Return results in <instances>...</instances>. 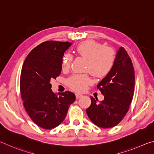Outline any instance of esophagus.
Masks as SVG:
<instances>
[{"label":"esophagus","instance_id":"esophagus-1","mask_svg":"<svg viewBox=\"0 0 154 154\" xmlns=\"http://www.w3.org/2000/svg\"><path fill=\"white\" fill-rule=\"evenodd\" d=\"M82 96L83 95L82 94H79V93H76V94H75V96H76L77 98H79L82 97Z\"/></svg>","mask_w":154,"mask_h":154}]
</instances>
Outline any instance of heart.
Here are the masks:
<instances>
[{"mask_svg":"<svg viewBox=\"0 0 154 154\" xmlns=\"http://www.w3.org/2000/svg\"><path fill=\"white\" fill-rule=\"evenodd\" d=\"M79 56L87 59L85 70L96 77H104L113 69L116 60V54L113 49L103 47L100 43L93 40H87L79 43L76 48ZM72 57L65 54L62 58V67L64 70L71 66ZM92 80L88 74L74 75L68 80L69 86L77 92H82L90 85Z\"/></svg>","mask_w":154,"mask_h":154,"instance_id":"heart-1","label":"heart"}]
</instances>
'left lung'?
I'll list each match as a JSON object with an SVG mask.
<instances>
[{
  "instance_id": "left-lung-1",
  "label": "left lung",
  "mask_w": 154,
  "mask_h": 154,
  "mask_svg": "<svg viewBox=\"0 0 154 154\" xmlns=\"http://www.w3.org/2000/svg\"><path fill=\"white\" fill-rule=\"evenodd\" d=\"M97 88L104 100L91 97L86 113L98 127L109 128L118 125L126 116L134 89V70L131 59L123 47L117 51L113 69L100 81Z\"/></svg>"
}]
</instances>
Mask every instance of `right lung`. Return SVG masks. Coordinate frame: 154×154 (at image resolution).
Segmentation results:
<instances>
[{"instance_id": "add662e5", "label": "right lung", "mask_w": 154, "mask_h": 154, "mask_svg": "<svg viewBox=\"0 0 154 154\" xmlns=\"http://www.w3.org/2000/svg\"><path fill=\"white\" fill-rule=\"evenodd\" d=\"M71 45L45 41L34 48L23 64L20 92L24 108L31 119L42 128H54L60 124L76 98L69 91L53 92L50 83L60 75L62 56Z\"/></svg>"}]
</instances>
